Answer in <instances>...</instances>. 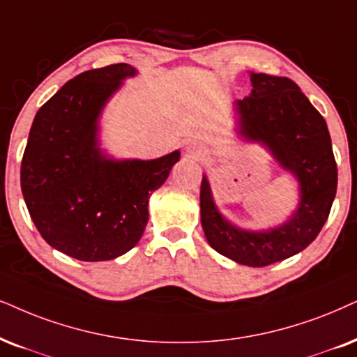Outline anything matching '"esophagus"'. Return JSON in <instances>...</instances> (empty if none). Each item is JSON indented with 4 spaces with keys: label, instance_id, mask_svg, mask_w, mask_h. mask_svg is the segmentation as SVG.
<instances>
[{
    "label": "esophagus",
    "instance_id": "34e87169",
    "mask_svg": "<svg viewBox=\"0 0 357 357\" xmlns=\"http://www.w3.org/2000/svg\"><path fill=\"white\" fill-rule=\"evenodd\" d=\"M189 153H191V155L194 156V158H197V160H202V158L206 156V151L202 150V148H199V146H196V145H192V146H189Z\"/></svg>",
    "mask_w": 357,
    "mask_h": 357
}]
</instances>
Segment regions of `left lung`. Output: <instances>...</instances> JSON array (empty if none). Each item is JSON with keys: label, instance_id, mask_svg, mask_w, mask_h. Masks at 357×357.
<instances>
[{"label": "left lung", "instance_id": "8db88e82", "mask_svg": "<svg viewBox=\"0 0 357 357\" xmlns=\"http://www.w3.org/2000/svg\"><path fill=\"white\" fill-rule=\"evenodd\" d=\"M250 82V96L236 102L238 133L267 146L280 166L298 179V207L283 225L243 231L220 215L202 176L201 224L219 254L249 267H267L298 254L317 238L335 201L337 168L326 121L298 85L288 77L254 72Z\"/></svg>", "mask_w": 357, "mask_h": 357}]
</instances>
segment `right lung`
Segmentation results:
<instances>
[{
	"label": "right lung",
	"mask_w": 357,
	"mask_h": 357,
	"mask_svg": "<svg viewBox=\"0 0 357 357\" xmlns=\"http://www.w3.org/2000/svg\"><path fill=\"white\" fill-rule=\"evenodd\" d=\"M135 74L121 62L82 72L39 108L31 126L22 196L44 241L77 260H112L133 249L148 224L151 192L179 160L173 151L116 161L98 148L102 108Z\"/></svg>",
	"instance_id": "right-lung-1"
}]
</instances>
